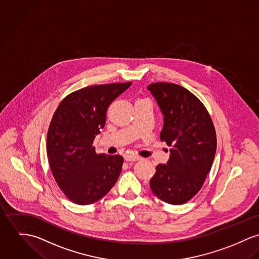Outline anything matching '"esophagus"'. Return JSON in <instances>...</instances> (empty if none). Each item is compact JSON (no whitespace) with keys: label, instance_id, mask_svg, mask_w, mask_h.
Segmentation results:
<instances>
[{"label":"esophagus","instance_id":"34e87169","mask_svg":"<svg viewBox=\"0 0 259 259\" xmlns=\"http://www.w3.org/2000/svg\"><path fill=\"white\" fill-rule=\"evenodd\" d=\"M141 158L138 157V156H132V155H128L125 157V161L127 162H135V161H138L140 160Z\"/></svg>","mask_w":259,"mask_h":259}]
</instances>
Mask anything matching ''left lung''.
<instances>
[{
    "mask_svg": "<svg viewBox=\"0 0 259 259\" xmlns=\"http://www.w3.org/2000/svg\"><path fill=\"white\" fill-rule=\"evenodd\" d=\"M148 89L164 115L160 139L171 147L168 163L156 167L150 187L160 200L183 204L198 194L210 171L215 129L202 102L185 87L155 82Z\"/></svg>",
    "mask_w": 259,
    "mask_h": 259,
    "instance_id": "obj_1",
    "label": "left lung"
}]
</instances>
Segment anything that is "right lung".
Returning a JSON list of instances; mask_svg holds the SVG:
<instances>
[{"label": "right lung", "instance_id": "obj_1", "mask_svg": "<svg viewBox=\"0 0 259 259\" xmlns=\"http://www.w3.org/2000/svg\"><path fill=\"white\" fill-rule=\"evenodd\" d=\"M132 82L84 87L65 96L52 118L47 138L50 167L67 199L90 204L103 198L122 170L120 155L96 154L94 138L105 126L108 106Z\"/></svg>", "mask_w": 259, "mask_h": 259}]
</instances>
